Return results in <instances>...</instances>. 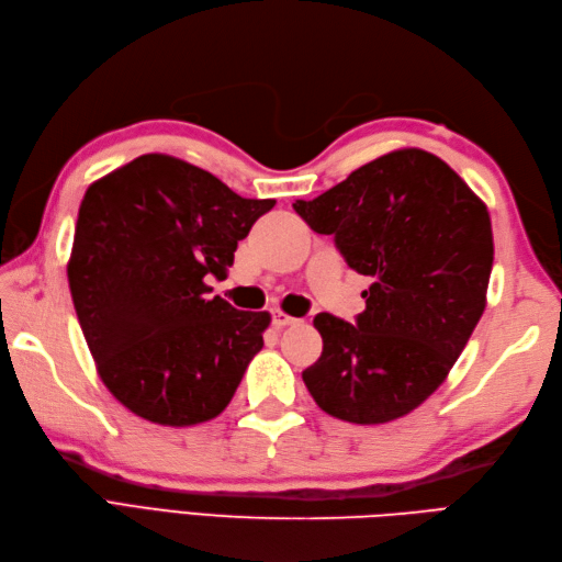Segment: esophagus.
<instances>
[{
    "instance_id": "1",
    "label": "esophagus",
    "mask_w": 562,
    "mask_h": 562,
    "mask_svg": "<svg viewBox=\"0 0 562 562\" xmlns=\"http://www.w3.org/2000/svg\"><path fill=\"white\" fill-rule=\"evenodd\" d=\"M271 323H274V328H285V326H295V323H300V318H293V316H288L283 312H274V316H271Z\"/></svg>"
}]
</instances>
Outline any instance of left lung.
<instances>
[{
	"mask_svg": "<svg viewBox=\"0 0 562 562\" xmlns=\"http://www.w3.org/2000/svg\"><path fill=\"white\" fill-rule=\"evenodd\" d=\"M293 209L372 281L356 326L316 314L323 351L302 372L312 398L351 424L413 413L483 316L495 260L487 206L443 159L407 147Z\"/></svg>",
	"mask_w": 562,
	"mask_h": 562,
	"instance_id": "left-lung-1",
	"label": "left lung"
}]
</instances>
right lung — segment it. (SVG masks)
Listing matches in <instances>:
<instances>
[{"label": "right lung", "mask_w": 562, "mask_h": 562, "mask_svg": "<svg viewBox=\"0 0 562 562\" xmlns=\"http://www.w3.org/2000/svg\"><path fill=\"white\" fill-rule=\"evenodd\" d=\"M274 203L168 155L133 159L83 194L67 281L98 375L131 413L192 427L229 405L271 316L209 297L203 279L227 277Z\"/></svg>", "instance_id": "add662e5"}]
</instances>
